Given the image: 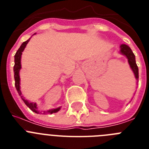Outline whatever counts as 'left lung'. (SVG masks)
<instances>
[{
    "mask_svg": "<svg viewBox=\"0 0 149 149\" xmlns=\"http://www.w3.org/2000/svg\"><path fill=\"white\" fill-rule=\"evenodd\" d=\"M120 53L122 54L125 55V56L127 57L129 65H130V67H131L133 72H134L135 77H136V79L139 78V69H138V66L136 63L135 55L134 54L133 51H131V48H130L129 46H127V45H121Z\"/></svg>",
    "mask_w": 149,
    "mask_h": 149,
    "instance_id": "obj_1",
    "label": "left lung"
}]
</instances>
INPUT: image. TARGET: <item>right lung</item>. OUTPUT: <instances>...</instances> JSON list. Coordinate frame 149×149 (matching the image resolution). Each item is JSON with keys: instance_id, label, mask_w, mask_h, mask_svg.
<instances>
[{"instance_id": "obj_1", "label": "right lung", "mask_w": 149, "mask_h": 149, "mask_svg": "<svg viewBox=\"0 0 149 149\" xmlns=\"http://www.w3.org/2000/svg\"><path fill=\"white\" fill-rule=\"evenodd\" d=\"M30 41V39H27V41L24 42L22 44V45L20 46V48H18V50L17 51V52L15 54V65H14V68H13V71H14V78H15V86L16 88V90L18 91V93L19 95H21V98L23 100V101L24 102L26 105L28 107L30 110H32L33 112L36 113H42V114H52L54 113H56L60 110V107L56 109H51V110H47V111H44L43 113H42V111H39L38 110L37 104L33 102H30L27 100L24 99L23 96L22 95V92H21L20 89V76H19V72H20V69L22 68V65H21V57H22V54L23 51L25 48L26 45L28 43V42Z\"/></svg>"}]
</instances>
